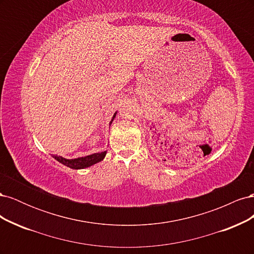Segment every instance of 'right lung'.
<instances>
[{
  "instance_id": "add662e5",
  "label": "right lung",
  "mask_w": 254,
  "mask_h": 254,
  "mask_svg": "<svg viewBox=\"0 0 254 254\" xmlns=\"http://www.w3.org/2000/svg\"><path fill=\"white\" fill-rule=\"evenodd\" d=\"M117 113L118 112H115L113 114V117L109 123L110 126L112 124L113 120L115 119V117H117ZM106 153H107V150L102 151V152H95V153H92V155H89L86 157H80V158H75V159H65L64 157L57 156V155H53V158L56 159L58 162L63 163L64 165L70 167V168H73V170H82V168H87V167H90L98 162H101V161H103L105 159Z\"/></svg>"
}]
</instances>
